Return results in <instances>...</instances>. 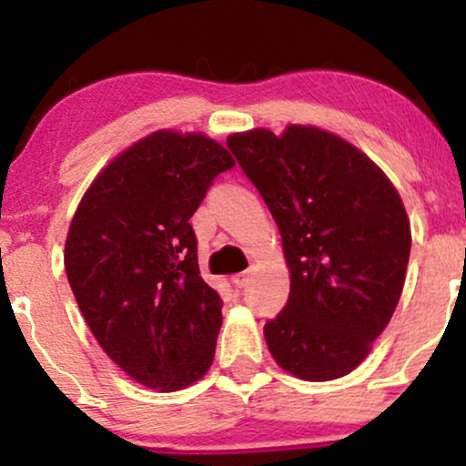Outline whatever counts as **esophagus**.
<instances>
[{
    "label": "esophagus",
    "instance_id": "esophagus-1",
    "mask_svg": "<svg viewBox=\"0 0 466 466\" xmlns=\"http://www.w3.org/2000/svg\"><path fill=\"white\" fill-rule=\"evenodd\" d=\"M249 278H251L249 271H240V274H234V276H232L234 287H238V289L248 287V285H249Z\"/></svg>",
    "mask_w": 466,
    "mask_h": 466
}]
</instances>
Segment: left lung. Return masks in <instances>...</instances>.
<instances>
[{"instance_id":"left-lung-1","label":"left lung","mask_w":466,"mask_h":466,"mask_svg":"<svg viewBox=\"0 0 466 466\" xmlns=\"http://www.w3.org/2000/svg\"><path fill=\"white\" fill-rule=\"evenodd\" d=\"M228 148L276 218L291 274L285 309L265 324L271 357L304 381L344 377L403 291L411 232L397 188L360 148L318 127L234 133Z\"/></svg>"}]
</instances>
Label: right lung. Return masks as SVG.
<instances>
[{
	"label": "right lung",
	"mask_w": 466,
	"mask_h": 466,
	"mask_svg": "<svg viewBox=\"0 0 466 466\" xmlns=\"http://www.w3.org/2000/svg\"><path fill=\"white\" fill-rule=\"evenodd\" d=\"M232 166L203 133H151L94 179L72 218L66 271L80 313L147 388L190 386L215 360L223 300L199 274L190 217Z\"/></svg>",
	"instance_id": "obj_1"
}]
</instances>
